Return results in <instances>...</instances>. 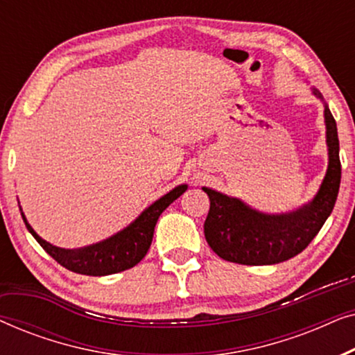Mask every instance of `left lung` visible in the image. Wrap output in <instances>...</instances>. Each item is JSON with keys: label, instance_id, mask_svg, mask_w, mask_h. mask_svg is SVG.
<instances>
[{"label": "left lung", "instance_id": "left-lung-1", "mask_svg": "<svg viewBox=\"0 0 355 355\" xmlns=\"http://www.w3.org/2000/svg\"><path fill=\"white\" fill-rule=\"evenodd\" d=\"M315 95L320 94L313 90ZM329 164L322 187L309 205L289 215H263L237 198L203 187L210 211L203 225L208 245L223 260L239 265H275L307 247L331 215L341 184L336 121L324 108Z\"/></svg>", "mask_w": 355, "mask_h": 355}]
</instances>
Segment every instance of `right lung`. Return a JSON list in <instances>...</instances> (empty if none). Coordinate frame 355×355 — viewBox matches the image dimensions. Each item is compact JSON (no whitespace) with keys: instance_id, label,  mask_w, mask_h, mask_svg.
<instances>
[{"instance_id":"right-lung-1","label":"right lung","mask_w":355,"mask_h":355,"mask_svg":"<svg viewBox=\"0 0 355 355\" xmlns=\"http://www.w3.org/2000/svg\"><path fill=\"white\" fill-rule=\"evenodd\" d=\"M186 191L187 186H178L159 200L152 203L147 210L142 211V215L137 220L130 223L125 230L118 232V234L111 236L110 239L98 242V244L76 250L60 249V247H55L50 242L43 241L32 230L24 215L22 218L27 230L35 237L38 244L61 266L79 275L106 276L132 268L147 255L153 239L155 225H157L159 215Z\"/></svg>"}]
</instances>
